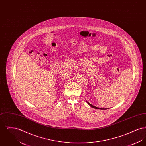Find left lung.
Listing matches in <instances>:
<instances>
[{
  "label": "left lung",
  "instance_id": "1",
  "mask_svg": "<svg viewBox=\"0 0 146 146\" xmlns=\"http://www.w3.org/2000/svg\"><path fill=\"white\" fill-rule=\"evenodd\" d=\"M86 101V102L91 107H92V108H95V109H97V110H107V109H109V108H99V107H96V106H93L92 104H90V103H89L87 101Z\"/></svg>",
  "mask_w": 146,
  "mask_h": 146
}]
</instances>
